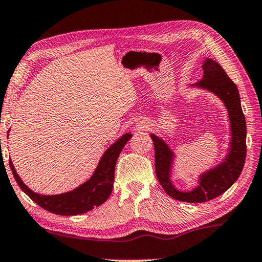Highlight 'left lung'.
I'll return each instance as SVG.
<instances>
[{
  "label": "left lung",
  "mask_w": 262,
  "mask_h": 262,
  "mask_svg": "<svg viewBox=\"0 0 262 262\" xmlns=\"http://www.w3.org/2000/svg\"><path fill=\"white\" fill-rule=\"evenodd\" d=\"M202 67L204 71L203 78L194 85L213 92L223 100L228 111L231 140L229 152L225 161L202 174L199 186L195 189L180 191L170 180L173 152L159 137L150 135L155 148L157 179L167 195L187 203H204L224 194L238 179L246 157V123L242 111L238 89L216 61L206 59Z\"/></svg>",
  "instance_id": "obj_1"
}]
</instances>
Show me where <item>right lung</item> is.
I'll list each match as a JSON object with an SVG mask.
<instances>
[{"mask_svg":"<svg viewBox=\"0 0 262 262\" xmlns=\"http://www.w3.org/2000/svg\"><path fill=\"white\" fill-rule=\"evenodd\" d=\"M132 137L131 133H125L114 142L102 155L95 173L84 184L76 189L59 195H39L34 192L24 184L20 177L14 170L11 160L9 161L12 174L18 186L25 194L31 197L41 208L59 215H76L92 210L101 205L110 197L113 184H114L115 164L123 147Z\"/></svg>","mask_w":262,"mask_h":262,"instance_id":"add662e5","label":"right lung"}]
</instances>
